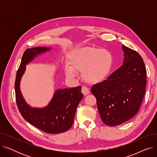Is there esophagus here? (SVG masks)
Listing matches in <instances>:
<instances>
[{"instance_id":"esophagus-1","label":"esophagus","mask_w":157,"mask_h":157,"mask_svg":"<svg viewBox=\"0 0 157 157\" xmlns=\"http://www.w3.org/2000/svg\"><path fill=\"white\" fill-rule=\"evenodd\" d=\"M81 92L84 94V95H86L88 94H90V91L88 88H86V86H82L81 88Z\"/></svg>"}]
</instances>
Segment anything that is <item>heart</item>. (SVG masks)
I'll list each match as a JSON object with an SVG mask.
<instances>
[{"label": "heart", "instance_id": "obj_1", "mask_svg": "<svg viewBox=\"0 0 157 157\" xmlns=\"http://www.w3.org/2000/svg\"><path fill=\"white\" fill-rule=\"evenodd\" d=\"M68 63L69 65L64 67V72L68 78H76L77 71H82L87 82L95 84L103 81L108 76L113 67V56L106 49L87 46L71 52Z\"/></svg>", "mask_w": 157, "mask_h": 157}]
</instances>
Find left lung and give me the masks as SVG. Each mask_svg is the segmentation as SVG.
Here are the masks:
<instances>
[{
    "instance_id": "obj_1",
    "label": "left lung",
    "mask_w": 157,
    "mask_h": 157,
    "mask_svg": "<svg viewBox=\"0 0 157 157\" xmlns=\"http://www.w3.org/2000/svg\"><path fill=\"white\" fill-rule=\"evenodd\" d=\"M123 64L108 79L94 85L98 111L105 125L122 124L137 113L145 94L146 70L140 55L124 45Z\"/></svg>"
}]
</instances>
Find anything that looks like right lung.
I'll list each match as a JSON object with an SVG mask.
<instances>
[{"label":"right lung","mask_w":157,"mask_h":157,"mask_svg":"<svg viewBox=\"0 0 157 157\" xmlns=\"http://www.w3.org/2000/svg\"><path fill=\"white\" fill-rule=\"evenodd\" d=\"M51 49L34 47L25 52L16 76V101L21 116L31 125L48 134H59L68 130L73 124L77 107L83 97L81 86L56 90L50 102L44 108H32L25 100L20 90V81L26 65Z\"/></svg>","instance_id":"right-lung-1"}]
</instances>
